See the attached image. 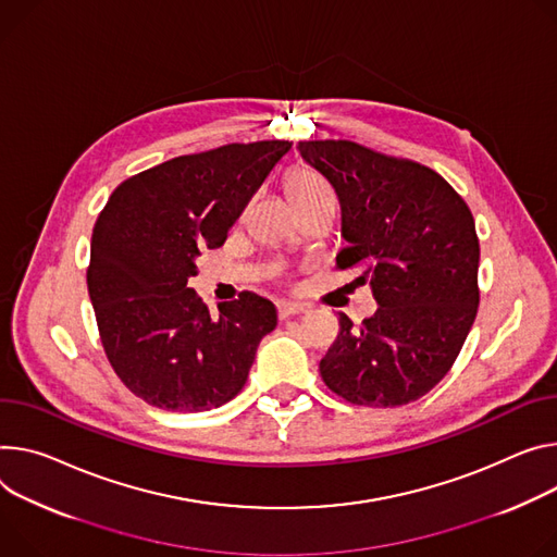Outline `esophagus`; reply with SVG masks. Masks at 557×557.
<instances>
[{
    "label": "esophagus",
    "instance_id": "esophagus-1",
    "mask_svg": "<svg viewBox=\"0 0 557 557\" xmlns=\"http://www.w3.org/2000/svg\"><path fill=\"white\" fill-rule=\"evenodd\" d=\"M299 313H307V307H305V305H295V301H284V305L277 307L280 320H286V318L299 315Z\"/></svg>",
    "mask_w": 557,
    "mask_h": 557
}]
</instances>
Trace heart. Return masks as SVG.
Instances as JSON below:
<instances>
[{
	"label": "heart",
	"mask_w": 557,
	"mask_h": 557,
	"mask_svg": "<svg viewBox=\"0 0 557 557\" xmlns=\"http://www.w3.org/2000/svg\"><path fill=\"white\" fill-rule=\"evenodd\" d=\"M286 193H288L295 209L301 205H309V201H313V199L331 195L326 182L311 169L290 171L286 177Z\"/></svg>",
	"instance_id": "1"
}]
</instances>
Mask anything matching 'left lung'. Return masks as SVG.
Returning a JSON list of instances; mask_svg holds the SVG:
<instances>
[{
  "label": "left lung",
  "instance_id": "left-lung-1",
  "mask_svg": "<svg viewBox=\"0 0 557 557\" xmlns=\"http://www.w3.org/2000/svg\"><path fill=\"white\" fill-rule=\"evenodd\" d=\"M301 160L337 193V269L369 284L373 318L339 335L320 362L324 384L360 407H401L426 395L453 367L475 322L480 242L467 201L411 160L348 139L299 141Z\"/></svg>",
  "mask_w": 557,
  "mask_h": 557
}]
</instances>
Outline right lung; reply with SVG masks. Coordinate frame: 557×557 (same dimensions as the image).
<instances>
[{
	"instance_id": "1",
	"label": "right lung",
	"mask_w": 557,
	"mask_h": 557,
	"mask_svg": "<svg viewBox=\"0 0 557 557\" xmlns=\"http://www.w3.org/2000/svg\"><path fill=\"white\" fill-rule=\"evenodd\" d=\"M288 150L271 139L182 156L122 182L99 213L86 273L99 337L117 377L150 407H222L277 326L273 301L248 290L213 318L188 277Z\"/></svg>"
}]
</instances>
